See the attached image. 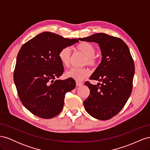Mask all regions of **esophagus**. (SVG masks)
<instances>
[{
  "label": "esophagus",
  "instance_id": "esophagus-1",
  "mask_svg": "<svg viewBox=\"0 0 150 150\" xmlns=\"http://www.w3.org/2000/svg\"><path fill=\"white\" fill-rule=\"evenodd\" d=\"M83 84V83L79 82V81H76V86H82Z\"/></svg>",
  "mask_w": 150,
  "mask_h": 150
}]
</instances>
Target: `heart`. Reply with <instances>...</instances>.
I'll use <instances>...</instances> for the list:
<instances>
[{"mask_svg": "<svg viewBox=\"0 0 150 150\" xmlns=\"http://www.w3.org/2000/svg\"><path fill=\"white\" fill-rule=\"evenodd\" d=\"M76 49L83 54L85 57L83 61L84 65H88L91 67H96L98 65V57L95 56L96 49L92 44L88 42H81L76 46ZM59 57L63 64L69 66L72 58L71 49L69 47H65L61 49ZM90 71L87 67H72L65 72V76L67 78L74 79L76 81H81L89 76Z\"/></svg>", "mask_w": 150, "mask_h": 150, "instance_id": "heart-1", "label": "heart"}]
</instances>
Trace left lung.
<instances>
[{
  "instance_id": "8db88e82",
  "label": "left lung",
  "mask_w": 150,
  "mask_h": 150,
  "mask_svg": "<svg viewBox=\"0 0 150 150\" xmlns=\"http://www.w3.org/2000/svg\"><path fill=\"white\" fill-rule=\"evenodd\" d=\"M79 39L98 43L103 57L89 78L101 83H84L90 89L85 110L94 118L110 120L125 106L132 91L134 64L129 49L122 39L104 33Z\"/></svg>"
}]
</instances>
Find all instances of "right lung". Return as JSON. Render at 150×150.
<instances>
[{
  "label": "right lung",
  "mask_w": 150,
  "mask_h": 150,
  "mask_svg": "<svg viewBox=\"0 0 150 150\" xmlns=\"http://www.w3.org/2000/svg\"><path fill=\"white\" fill-rule=\"evenodd\" d=\"M79 40L44 32L21 47L13 81L22 103L33 115L50 119L62 111L65 95L74 89L76 82L72 78L57 79L64 72L59 53Z\"/></svg>",
  "instance_id": "1"
}]
</instances>
